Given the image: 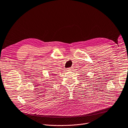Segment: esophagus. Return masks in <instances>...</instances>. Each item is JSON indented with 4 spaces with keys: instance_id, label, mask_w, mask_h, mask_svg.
<instances>
[{
    "instance_id": "esophagus-1",
    "label": "esophagus",
    "mask_w": 128,
    "mask_h": 128,
    "mask_svg": "<svg viewBox=\"0 0 128 128\" xmlns=\"http://www.w3.org/2000/svg\"><path fill=\"white\" fill-rule=\"evenodd\" d=\"M72 68H68L66 69V70H68V71H70V70H72Z\"/></svg>"
}]
</instances>
